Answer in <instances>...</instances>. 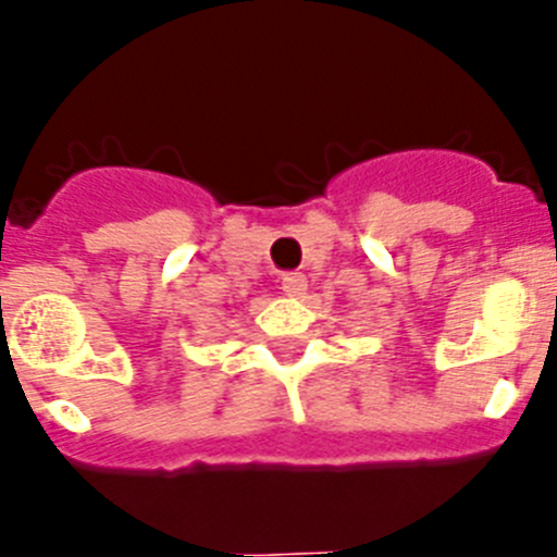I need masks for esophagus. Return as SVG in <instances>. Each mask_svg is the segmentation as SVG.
Wrapping results in <instances>:
<instances>
[{"mask_svg": "<svg viewBox=\"0 0 557 557\" xmlns=\"http://www.w3.org/2000/svg\"><path fill=\"white\" fill-rule=\"evenodd\" d=\"M282 289L289 298H301L304 289H307V275L304 273H284L282 275Z\"/></svg>", "mask_w": 557, "mask_h": 557, "instance_id": "1", "label": "esophagus"}]
</instances>
